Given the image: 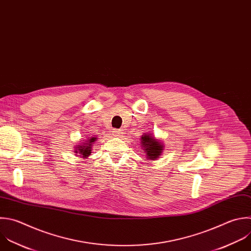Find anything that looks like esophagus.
I'll return each mask as SVG.
<instances>
[{
	"label": "esophagus",
	"instance_id": "34e87169",
	"mask_svg": "<svg viewBox=\"0 0 251 251\" xmlns=\"http://www.w3.org/2000/svg\"><path fill=\"white\" fill-rule=\"evenodd\" d=\"M113 135H114L115 137H121V136L123 135V132H122V130H120V129H114V130H113Z\"/></svg>",
	"mask_w": 251,
	"mask_h": 251
}]
</instances>
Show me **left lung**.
Returning <instances> with one entry per match:
<instances>
[{
	"label": "left lung",
	"mask_w": 251,
	"mask_h": 251,
	"mask_svg": "<svg viewBox=\"0 0 251 251\" xmlns=\"http://www.w3.org/2000/svg\"><path fill=\"white\" fill-rule=\"evenodd\" d=\"M141 141V145L144 148V151L145 154L147 155V158L155 159L161 154L163 151V145L154 137H152L151 134H145L142 137Z\"/></svg>",
	"instance_id": "8db88e82"
}]
</instances>
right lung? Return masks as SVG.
<instances>
[{
    "mask_svg": "<svg viewBox=\"0 0 251 251\" xmlns=\"http://www.w3.org/2000/svg\"><path fill=\"white\" fill-rule=\"evenodd\" d=\"M97 137H90L89 140H87L86 143H81L80 145L76 146L75 147V153H79L81 157L86 158L87 156H89L91 154V151H92V146L94 145L95 141H97Z\"/></svg>",
    "mask_w": 251,
    "mask_h": 251,
    "instance_id": "add662e5",
    "label": "right lung"
}]
</instances>
